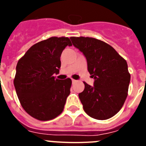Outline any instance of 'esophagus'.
<instances>
[{
	"label": "esophagus",
	"mask_w": 146,
	"mask_h": 146,
	"mask_svg": "<svg viewBox=\"0 0 146 146\" xmlns=\"http://www.w3.org/2000/svg\"><path fill=\"white\" fill-rule=\"evenodd\" d=\"M72 82H77V80H74V79H72Z\"/></svg>",
	"instance_id": "esophagus-1"
}]
</instances>
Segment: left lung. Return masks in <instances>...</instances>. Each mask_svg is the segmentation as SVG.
Returning a JSON list of instances; mask_svg holds the SVG:
<instances>
[{"label":"left lung","instance_id":"8db88e82","mask_svg":"<svg viewBox=\"0 0 146 146\" xmlns=\"http://www.w3.org/2000/svg\"><path fill=\"white\" fill-rule=\"evenodd\" d=\"M70 39L86 58L88 71L94 79V86L84 82V91L79 94L84 111L95 119L112 118L128 95L130 74L126 60L101 40L83 36Z\"/></svg>","mask_w":146,"mask_h":146}]
</instances>
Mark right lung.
Segmentation results:
<instances>
[{"instance_id": "add662e5", "label": "right lung", "mask_w": 146, "mask_h": 146, "mask_svg": "<svg viewBox=\"0 0 146 146\" xmlns=\"http://www.w3.org/2000/svg\"><path fill=\"white\" fill-rule=\"evenodd\" d=\"M72 45L68 37H51L35 44L18 60L14 85L22 107L33 118L49 121L64 110L72 80L54 74L59 73L63 50Z\"/></svg>"}]
</instances>
